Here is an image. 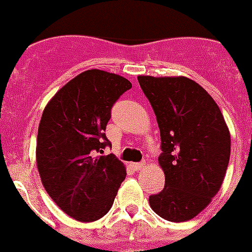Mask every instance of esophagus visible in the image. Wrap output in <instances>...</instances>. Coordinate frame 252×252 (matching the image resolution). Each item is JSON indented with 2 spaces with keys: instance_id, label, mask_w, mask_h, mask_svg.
Here are the masks:
<instances>
[{
  "instance_id": "esophagus-1",
  "label": "esophagus",
  "mask_w": 252,
  "mask_h": 252,
  "mask_svg": "<svg viewBox=\"0 0 252 252\" xmlns=\"http://www.w3.org/2000/svg\"><path fill=\"white\" fill-rule=\"evenodd\" d=\"M130 167L133 168V170H136V171H140V170H142V168L145 167V165H144V163H130Z\"/></svg>"
}]
</instances>
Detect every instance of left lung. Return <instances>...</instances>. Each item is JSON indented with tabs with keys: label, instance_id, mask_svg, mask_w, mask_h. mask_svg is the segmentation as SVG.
<instances>
[{
	"label": "left lung",
	"instance_id": "8db88e82",
	"mask_svg": "<svg viewBox=\"0 0 252 252\" xmlns=\"http://www.w3.org/2000/svg\"><path fill=\"white\" fill-rule=\"evenodd\" d=\"M161 132L158 163L165 188L149 196L158 216L184 222L199 215L223 182L230 159V132L222 112L197 82L187 77L138 76Z\"/></svg>",
	"mask_w": 252,
	"mask_h": 252
}]
</instances>
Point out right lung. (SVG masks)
<instances>
[{"instance_id": "right-lung-1", "label": "right lung", "mask_w": 252, "mask_h": 252, "mask_svg": "<svg viewBox=\"0 0 252 252\" xmlns=\"http://www.w3.org/2000/svg\"><path fill=\"white\" fill-rule=\"evenodd\" d=\"M132 84L99 69L85 70L61 87L41 115L36 163L41 183L63 212L93 222L110 211L126 166L114 154L96 156L107 145L111 108Z\"/></svg>"}]
</instances>
